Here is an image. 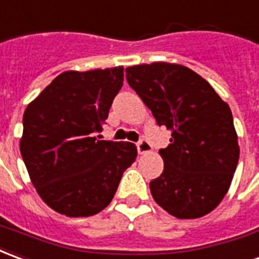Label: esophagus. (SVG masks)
<instances>
[{
    "label": "esophagus",
    "instance_id": "obj_1",
    "mask_svg": "<svg viewBox=\"0 0 259 259\" xmlns=\"http://www.w3.org/2000/svg\"><path fill=\"white\" fill-rule=\"evenodd\" d=\"M137 149H138V153H141V155H144V153H148V152H150L152 150V146H150V144L146 141V139H139L138 142H137Z\"/></svg>",
    "mask_w": 259,
    "mask_h": 259
}]
</instances>
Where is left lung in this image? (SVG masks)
Segmentation results:
<instances>
[{"mask_svg":"<svg viewBox=\"0 0 259 259\" xmlns=\"http://www.w3.org/2000/svg\"><path fill=\"white\" fill-rule=\"evenodd\" d=\"M125 72L157 125L171 131L168 146L159 150L164 168L149 183L152 197L179 219L209 213L226 195L238 163L232 110L184 65L153 62Z\"/></svg>","mask_w":259,"mask_h":259,"instance_id":"1","label":"left lung"}]
</instances>
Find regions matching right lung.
Returning a JSON list of instances; mask_svg holds the SVG:
<instances>
[{"label":"right lung","instance_id":"obj_1","mask_svg":"<svg viewBox=\"0 0 259 259\" xmlns=\"http://www.w3.org/2000/svg\"><path fill=\"white\" fill-rule=\"evenodd\" d=\"M122 80V67L67 71L25 110L22 159L38 195L58 213L79 218L103 210L135 162L134 144L96 137Z\"/></svg>","mask_w":259,"mask_h":259}]
</instances>
